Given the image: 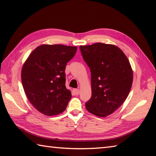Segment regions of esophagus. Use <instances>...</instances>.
<instances>
[{
    "mask_svg": "<svg viewBox=\"0 0 156 156\" xmlns=\"http://www.w3.org/2000/svg\"><path fill=\"white\" fill-rule=\"evenodd\" d=\"M74 93L76 95H78L80 93V90H79V89H74Z\"/></svg>",
    "mask_w": 156,
    "mask_h": 156,
    "instance_id": "obj_1",
    "label": "esophagus"
}]
</instances>
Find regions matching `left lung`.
I'll use <instances>...</instances> for the list:
<instances>
[{
    "label": "left lung",
    "instance_id": "left-lung-1",
    "mask_svg": "<svg viewBox=\"0 0 156 156\" xmlns=\"http://www.w3.org/2000/svg\"><path fill=\"white\" fill-rule=\"evenodd\" d=\"M90 69L92 97L85 106L91 114L106 117L125 101L133 81V69L124 52L115 45L97 42L80 46Z\"/></svg>",
    "mask_w": 156,
    "mask_h": 156
}]
</instances>
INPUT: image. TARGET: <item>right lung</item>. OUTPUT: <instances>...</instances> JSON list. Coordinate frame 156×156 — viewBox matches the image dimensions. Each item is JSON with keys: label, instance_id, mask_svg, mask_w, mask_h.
I'll return each instance as SVG.
<instances>
[{"label": "right lung", "instance_id": "1", "mask_svg": "<svg viewBox=\"0 0 156 156\" xmlns=\"http://www.w3.org/2000/svg\"><path fill=\"white\" fill-rule=\"evenodd\" d=\"M77 47L63 44H42L23 63L21 82L32 105L42 114L53 116L62 113L72 98L66 87V64L74 57Z\"/></svg>", "mask_w": 156, "mask_h": 156}]
</instances>
